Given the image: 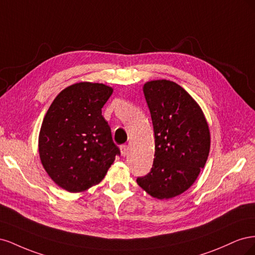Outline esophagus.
Segmentation results:
<instances>
[{
	"label": "esophagus",
	"instance_id": "obj_1",
	"mask_svg": "<svg viewBox=\"0 0 255 255\" xmlns=\"http://www.w3.org/2000/svg\"><path fill=\"white\" fill-rule=\"evenodd\" d=\"M120 150H121V154H122V155L126 156L127 154L128 153L129 148H128V144H122V145H120Z\"/></svg>",
	"mask_w": 255,
	"mask_h": 255
}]
</instances>
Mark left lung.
Wrapping results in <instances>:
<instances>
[{
    "instance_id": "obj_1",
    "label": "left lung",
    "mask_w": 255,
    "mask_h": 255,
    "mask_svg": "<svg viewBox=\"0 0 255 255\" xmlns=\"http://www.w3.org/2000/svg\"><path fill=\"white\" fill-rule=\"evenodd\" d=\"M151 114L155 153L148 174L137 184L157 199H169L187 190L204 167L211 137L204 115L180 85L161 80L144 84Z\"/></svg>"
}]
</instances>
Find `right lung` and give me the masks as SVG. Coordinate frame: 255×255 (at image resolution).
Listing matches in <instances>:
<instances>
[{
  "label": "right lung",
  "mask_w": 255,
  "mask_h": 255,
  "mask_svg": "<svg viewBox=\"0 0 255 255\" xmlns=\"http://www.w3.org/2000/svg\"><path fill=\"white\" fill-rule=\"evenodd\" d=\"M113 94L103 84L78 83L55 98L43 119L39 155L58 186L79 192L101 182L120 156L102 107Z\"/></svg>",
  "instance_id": "obj_1"
}]
</instances>
